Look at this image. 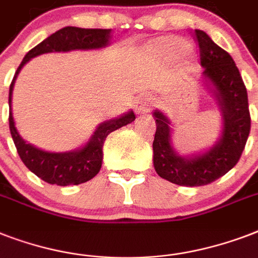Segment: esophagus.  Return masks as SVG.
I'll use <instances>...</instances> for the list:
<instances>
[{
	"label": "esophagus",
	"instance_id": "obj_1",
	"mask_svg": "<svg viewBox=\"0 0 258 258\" xmlns=\"http://www.w3.org/2000/svg\"><path fill=\"white\" fill-rule=\"evenodd\" d=\"M153 107V100L150 97H141L138 99L137 104H135V109H137L138 113H145L149 112L150 109Z\"/></svg>",
	"mask_w": 258,
	"mask_h": 258
}]
</instances>
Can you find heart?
Masks as SVG:
<instances>
[{
  "label": "heart",
  "mask_w": 258,
  "mask_h": 258,
  "mask_svg": "<svg viewBox=\"0 0 258 258\" xmlns=\"http://www.w3.org/2000/svg\"><path fill=\"white\" fill-rule=\"evenodd\" d=\"M187 49V42L178 37L162 38L153 45L154 53H157L158 56L163 58H167V60H174V58L179 57L186 53Z\"/></svg>",
  "instance_id": "1"
}]
</instances>
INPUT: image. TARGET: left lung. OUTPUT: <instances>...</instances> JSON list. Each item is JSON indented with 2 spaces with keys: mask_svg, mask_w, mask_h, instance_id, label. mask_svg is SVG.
<instances>
[{
  "mask_svg": "<svg viewBox=\"0 0 258 258\" xmlns=\"http://www.w3.org/2000/svg\"><path fill=\"white\" fill-rule=\"evenodd\" d=\"M194 37L200 46L205 82L213 87L209 88L220 105L222 135L205 153L180 157L172 147L170 120L157 109L153 142V161L158 175L171 183L190 187L212 183L232 170L240 161L250 133L248 92L234 60L204 30H194Z\"/></svg>",
  "mask_w": 258,
  "mask_h": 258,
  "instance_id": "1",
  "label": "left lung"
}]
</instances>
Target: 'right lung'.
I'll return each mask as SVG.
<instances>
[{
    "mask_svg": "<svg viewBox=\"0 0 258 258\" xmlns=\"http://www.w3.org/2000/svg\"><path fill=\"white\" fill-rule=\"evenodd\" d=\"M111 29H83L76 26H66L46 37L25 54L20 67L16 71L9 88V128L17 153L24 165L36 174L38 178L50 184L70 186L80 184L92 179L100 171L103 162V145L105 138L115 130L130 124L135 120L134 111L124 113L119 117L101 123L93 133L89 142L84 147L68 153H49L26 143L18 134L14 125L12 113V93L17 75L30 58L38 54L49 52H70L75 49H99L109 44Z\"/></svg>",
    "mask_w": 258,
    "mask_h": 258,
    "instance_id": "right-lung-1",
    "label": "right lung"
}]
</instances>
